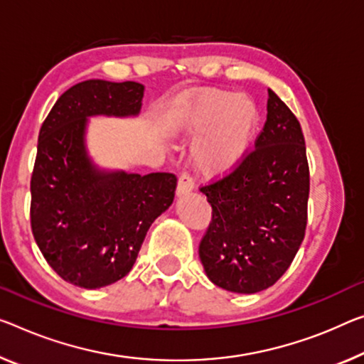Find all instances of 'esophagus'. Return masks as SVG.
<instances>
[{
	"label": "esophagus",
	"instance_id": "esophagus-1",
	"mask_svg": "<svg viewBox=\"0 0 364 364\" xmlns=\"http://www.w3.org/2000/svg\"><path fill=\"white\" fill-rule=\"evenodd\" d=\"M192 190H193V178L190 177V176H187V174H183L181 178H178V182H177V190H176L177 197L187 195V193L192 192Z\"/></svg>",
	"mask_w": 364,
	"mask_h": 364
}]
</instances>
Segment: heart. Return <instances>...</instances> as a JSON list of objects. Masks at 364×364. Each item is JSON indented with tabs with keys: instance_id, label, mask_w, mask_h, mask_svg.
Listing matches in <instances>:
<instances>
[{
	"instance_id": "heart-1",
	"label": "heart",
	"mask_w": 364,
	"mask_h": 364,
	"mask_svg": "<svg viewBox=\"0 0 364 364\" xmlns=\"http://www.w3.org/2000/svg\"><path fill=\"white\" fill-rule=\"evenodd\" d=\"M260 127L255 100L225 89L187 94L172 105L166 128L174 138H195L190 163L201 177L223 178L244 163Z\"/></svg>"
}]
</instances>
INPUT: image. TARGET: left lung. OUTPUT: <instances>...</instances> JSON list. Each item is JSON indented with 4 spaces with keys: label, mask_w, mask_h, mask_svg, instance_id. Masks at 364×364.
<instances>
[{
    "label": "left lung",
    "mask_w": 364,
    "mask_h": 364,
    "mask_svg": "<svg viewBox=\"0 0 364 364\" xmlns=\"http://www.w3.org/2000/svg\"><path fill=\"white\" fill-rule=\"evenodd\" d=\"M267 112L255 151L232 174L200 188L213 208L200 260L211 283L239 294L277 283L299 250L307 223L303 130L272 89Z\"/></svg>",
    "instance_id": "8db88e82"
}]
</instances>
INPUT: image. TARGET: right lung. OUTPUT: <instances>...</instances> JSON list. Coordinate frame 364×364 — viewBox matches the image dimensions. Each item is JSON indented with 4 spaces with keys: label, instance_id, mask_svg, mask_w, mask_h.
<instances>
[{
    "label": "right lung",
    "instance_id": "add662e5",
    "mask_svg": "<svg viewBox=\"0 0 364 364\" xmlns=\"http://www.w3.org/2000/svg\"><path fill=\"white\" fill-rule=\"evenodd\" d=\"M143 97L135 81L77 82L38 133L32 232L48 265L75 287L96 289L128 275L149 226L174 201V174L107 169L89 154V119L138 117Z\"/></svg>",
    "mask_w": 364,
    "mask_h": 364
}]
</instances>
